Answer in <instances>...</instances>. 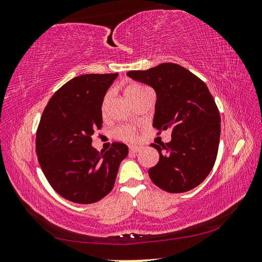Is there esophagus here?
<instances>
[{"label":"esophagus","instance_id":"34e87169","mask_svg":"<svg viewBox=\"0 0 262 262\" xmlns=\"http://www.w3.org/2000/svg\"><path fill=\"white\" fill-rule=\"evenodd\" d=\"M141 150V148L140 147H137V145H129V151L130 152H139Z\"/></svg>","mask_w":262,"mask_h":262}]
</instances>
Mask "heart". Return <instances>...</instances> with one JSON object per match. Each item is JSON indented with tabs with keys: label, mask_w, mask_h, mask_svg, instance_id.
<instances>
[{
	"label": "heart",
	"mask_w": 262,
	"mask_h": 262,
	"mask_svg": "<svg viewBox=\"0 0 262 262\" xmlns=\"http://www.w3.org/2000/svg\"><path fill=\"white\" fill-rule=\"evenodd\" d=\"M147 86L142 85V84L139 83H132L129 85H127L125 89V94L127 96V98L129 100H134L137 98L142 92L144 90H147ZM108 101H110V94L106 95L103 99V103H101V113L104 115L107 112V107H108ZM114 136L119 140L122 141H135L137 137V130L135 127L133 126H128V125H122L119 126L114 129L113 132Z\"/></svg>",
	"instance_id": "1"
}]
</instances>
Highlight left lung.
<instances>
[{
	"instance_id": "obj_1",
	"label": "left lung",
	"mask_w": 262,
	"mask_h": 262,
	"mask_svg": "<svg viewBox=\"0 0 262 262\" xmlns=\"http://www.w3.org/2000/svg\"><path fill=\"white\" fill-rule=\"evenodd\" d=\"M128 76L152 86L157 100L154 127L170 128L172 140L155 144L159 162L149 168L152 183L168 193L196 187L214 166L221 135L220 111L205 82L177 63H161Z\"/></svg>"
}]
</instances>
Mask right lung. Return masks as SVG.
Returning <instances> with one entry per match:
<instances>
[{
    "label": "right lung",
    "instance_id": "right-lung-1",
    "mask_svg": "<svg viewBox=\"0 0 262 262\" xmlns=\"http://www.w3.org/2000/svg\"><path fill=\"white\" fill-rule=\"evenodd\" d=\"M118 74H86L70 79L43 110L35 151L48 183L62 198L89 205L105 198L117 178L128 147L114 142L107 151L92 147L103 125L101 103Z\"/></svg>",
    "mask_w": 262,
    "mask_h": 262
}]
</instances>
